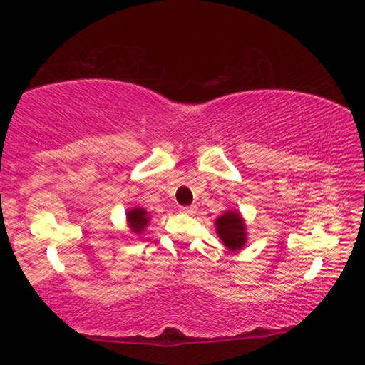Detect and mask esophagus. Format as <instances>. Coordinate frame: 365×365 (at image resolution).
<instances>
[{
	"label": "esophagus",
	"instance_id": "1",
	"mask_svg": "<svg viewBox=\"0 0 365 365\" xmlns=\"http://www.w3.org/2000/svg\"><path fill=\"white\" fill-rule=\"evenodd\" d=\"M181 213H185V215H193V213H197V207L195 206H182L180 207Z\"/></svg>",
	"mask_w": 365,
	"mask_h": 365
}]
</instances>
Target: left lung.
Masks as SVG:
<instances>
[{
	"instance_id": "1",
	"label": "left lung",
	"mask_w": 365,
	"mask_h": 365,
	"mask_svg": "<svg viewBox=\"0 0 365 365\" xmlns=\"http://www.w3.org/2000/svg\"><path fill=\"white\" fill-rule=\"evenodd\" d=\"M217 234L230 251H240L246 243V225L238 210H227L215 220Z\"/></svg>"
}]
</instances>
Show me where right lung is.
<instances>
[{"instance_id":"1","label":"right lung","mask_w":365,"mask_h":365,"mask_svg":"<svg viewBox=\"0 0 365 365\" xmlns=\"http://www.w3.org/2000/svg\"><path fill=\"white\" fill-rule=\"evenodd\" d=\"M127 221H128V227L131 229V232L139 235L144 232V229L150 223V215L145 209L133 207L127 212Z\"/></svg>"}]
</instances>
